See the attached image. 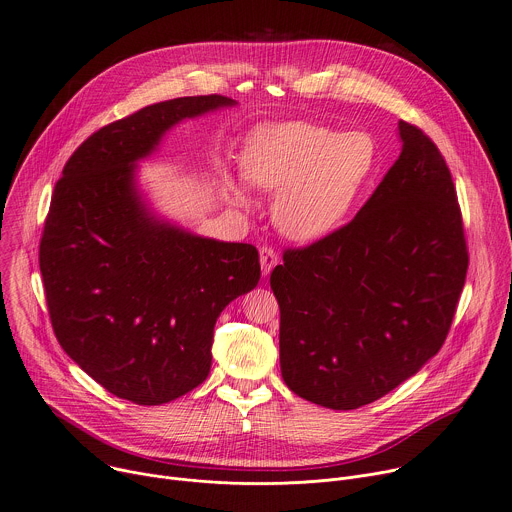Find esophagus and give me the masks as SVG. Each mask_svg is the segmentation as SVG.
<instances>
[{"label":"esophagus","instance_id":"obj_1","mask_svg":"<svg viewBox=\"0 0 512 512\" xmlns=\"http://www.w3.org/2000/svg\"><path fill=\"white\" fill-rule=\"evenodd\" d=\"M261 271L263 275H269L271 269L277 265V261H280V257H277V253L271 249V247H261Z\"/></svg>","mask_w":512,"mask_h":512}]
</instances>
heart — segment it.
I'll return each mask as SVG.
<instances>
[{
    "label": "heart",
    "mask_w": 512,
    "mask_h": 512,
    "mask_svg": "<svg viewBox=\"0 0 512 512\" xmlns=\"http://www.w3.org/2000/svg\"><path fill=\"white\" fill-rule=\"evenodd\" d=\"M376 165L378 145L367 132L282 122L253 132L243 175L277 192L273 220L286 237L316 241L343 224Z\"/></svg>",
    "instance_id": "b5f03b06"
}]
</instances>
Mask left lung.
Instances as JSON below:
<instances>
[{"label": "left lung", "mask_w": 512, "mask_h": 512, "mask_svg": "<svg viewBox=\"0 0 512 512\" xmlns=\"http://www.w3.org/2000/svg\"><path fill=\"white\" fill-rule=\"evenodd\" d=\"M402 153L357 216L284 251L269 284L280 304L286 386L333 410L374 402L443 347L466 284L468 245L445 157L400 120Z\"/></svg>", "instance_id": "obj_1"}]
</instances>
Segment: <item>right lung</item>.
I'll return each mask as SVG.
<instances>
[{"instance_id": "1", "label": "right lung", "mask_w": 512, "mask_h": 512, "mask_svg": "<svg viewBox=\"0 0 512 512\" xmlns=\"http://www.w3.org/2000/svg\"><path fill=\"white\" fill-rule=\"evenodd\" d=\"M235 100L212 94L159 102L75 149L46 214L38 263L55 337L110 394L171 402L210 374L220 312L251 292L259 253L155 220L134 192V161L165 130Z\"/></svg>"}]
</instances>
